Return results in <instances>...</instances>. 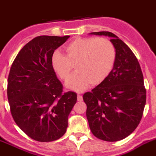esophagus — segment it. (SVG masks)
<instances>
[{
	"instance_id": "34e87169",
	"label": "esophagus",
	"mask_w": 156,
	"mask_h": 156,
	"mask_svg": "<svg viewBox=\"0 0 156 156\" xmlns=\"http://www.w3.org/2000/svg\"><path fill=\"white\" fill-rule=\"evenodd\" d=\"M78 101H82V96L80 95V94H78Z\"/></svg>"
}]
</instances>
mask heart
<instances>
[{"label": "heart", "mask_w": 156, "mask_h": 156, "mask_svg": "<svg viewBox=\"0 0 156 156\" xmlns=\"http://www.w3.org/2000/svg\"><path fill=\"white\" fill-rule=\"evenodd\" d=\"M65 56L58 51L52 55L51 66L59 78L66 80L75 65L76 72L68 78L66 87L77 92L91 84H102L115 63V48L104 37H76L65 46Z\"/></svg>", "instance_id": "obj_1"}]
</instances>
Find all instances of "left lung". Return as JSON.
<instances>
[{
	"label": "left lung",
	"mask_w": 156,
	"mask_h": 156,
	"mask_svg": "<svg viewBox=\"0 0 156 156\" xmlns=\"http://www.w3.org/2000/svg\"><path fill=\"white\" fill-rule=\"evenodd\" d=\"M89 34L110 37L116 59L107 79L83 95L87 119L95 137L117 142L132 133L142 119L146 102L143 75L135 55L115 34L108 31Z\"/></svg>",
	"instance_id": "1"
}]
</instances>
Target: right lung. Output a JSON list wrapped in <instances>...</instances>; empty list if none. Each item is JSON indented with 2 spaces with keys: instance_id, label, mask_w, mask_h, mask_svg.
<instances>
[{
  "instance_id": "obj_1",
  "label": "right lung",
  "mask_w": 156,
  "mask_h": 156,
  "mask_svg": "<svg viewBox=\"0 0 156 156\" xmlns=\"http://www.w3.org/2000/svg\"><path fill=\"white\" fill-rule=\"evenodd\" d=\"M70 36H38L23 47L11 67L8 98L14 122L29 137L52 142L62 137L77 101L51 66V58Z\"/></svg>"
}]
</instances>
